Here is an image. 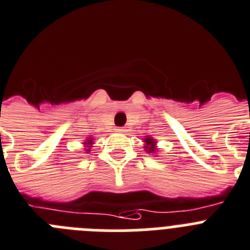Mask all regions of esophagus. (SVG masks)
<instances>
[{
  "mask_svg": "<svg viewBox=\"0 0 250 250\" xmlns=\"http://www.w3.org/2000/svg\"><path fill=\"white\" fill-rule=\"evenodd\" d=\"M117 131H119V133H125V131H126V130H125V127H123V126H121V127H117Z\"/></svg>",
  "mask_w": 250,
  "mask_h": 250,
  "instance_id": "1",
  "label": "esophagus"
}]
</instances>
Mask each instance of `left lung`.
I'll list each match as a JSON object with an SVG mask.
<instances>
[{
  "label": "left lung",
  "mask_w": 250,
  "mask_h": 250,
  "mask_svg": "<svg viewBox=\"0 0 250 250\" xmlns=\"http://www.w3.org/2000/svg\"><path fill=\"white\" fill-rule=\"evenodd\" d=\"M146 146H146V150L149 151V153H150V151H155L154 140L150 139V138H146Z\"/></svg>",
  "instance_id": "8db88e82"
}]
</instances>
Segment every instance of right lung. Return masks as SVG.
<instances>
[{
	"instance_id": "add662e5",
	"label": "right lung",
	"mask_w": 250,
	"mask_h": 250,
	"mask_svg": "<svg viewBox=\"0 0 250 250\" xmlns=\"http://www.w3.org/2000/svg\"><path fill=\"white\" fill-rule=\"evenodd\" d=\"M84 144H92V139L87 140V143H84Z\"/></svg>"
}]
</instances>
